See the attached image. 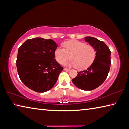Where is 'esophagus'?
Masks as SVG:
<instances>
[{"mask_svg":"<svg viewBox=\"0 0 129 129\" xmlns=\"http://www.w3.org/2000/svg\"><path fill=\"white\" fill-rule=\"evenodd\" d=\"M64 71H69L70 70L69 69H67V68H64Z\"/></svg>","mask_w":129,"mask_h":129,"instance_id":"34e87169","label":"esophagus"}]
</instances>
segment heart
Returning <instances> with one entry per match:
<instances>
[{"label":"heart","instance_id":"obj_1","mask_svg":"<svg viewBox=\"0 0 129 129\" xmlns=\"http://www.w3.org/2000/svg\"><path fill=\"white\" fill-rule=\"evenodd\" d=\"M63 47L64 48H57L54 52L55 59L60 64H63L71 56L72 59L66 64L84 70L89 67L95 59L96 51L91 45L71 40L64 42Z\"/></svg>","mask_w":129,"mask_h":129}]
</instances>
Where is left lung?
Here are the masks:
<instances>
[{
  "instance_id": "left-lung-1",
  "label": "left lung",
  "mask_w": 129,
  "mask_h": 129,
  "mask_svg": "<svg viewBox=\"0 0 129 129\" xmlns=\"http://www.w3.org/2000/svg\"><path fill=\"white\" fill-rule=\"evenodd\" d=\"M85 40L95 48V59L86 70L79 72L72 81L78 88L90 91L102 84L107 77L111 63V51L105 43L95 38L86 36Z\"/></svg>"
}]
</instances>
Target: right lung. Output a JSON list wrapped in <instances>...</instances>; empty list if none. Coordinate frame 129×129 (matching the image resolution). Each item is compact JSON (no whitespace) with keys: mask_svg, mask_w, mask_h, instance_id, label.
Wrapping results in <instances>:
<instances>
[{"mask_svg":"<svg viewBox=\"0 0 129 129\" xmlns=\"http://www.w3.org/2000/svg\"><path fill=\"white\" fill-rule=\"evenodd\" d=\"M57 47L52 39L35 38L27 40L19 48L17 69L22 82L29 89L44 93L56 83L63 70L54 59Z\"/></svg>","mask_w":129,"mask_h":129,"instance_id":"right-lung-1","label":"right lung"}]
</instances>
